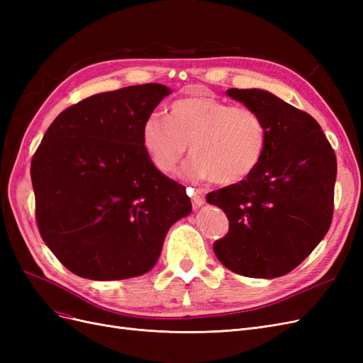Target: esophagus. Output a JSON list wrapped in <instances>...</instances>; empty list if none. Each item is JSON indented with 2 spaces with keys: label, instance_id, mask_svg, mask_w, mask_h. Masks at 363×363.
Wrapping results in <instances>:
<instances>
[{
  "label": "esophagus",
  "instance_id": "obj_1",
  "mask_svg": "<svg viewBox=\"0 0 363 363\" xmlns=\"http://www.w3.org/2000/svg\"><path fill=\"white\" fill-rule=\"evenodd\" d=\"M188 194H189V196H192L194 207H200V206L204 204V194H203V191H200V189L194 191L192 188H188Z\"/></svg>",
  "mask_w": 363,
  "mask_h": 363
}]
</instances>
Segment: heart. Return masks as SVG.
Wrapping results in <instances>:
<instances>
[{
    "instance_id": "b5f03b06",
    "label": "heart",
    "mask_w": 363,
    "mask_h": 363,
    "mask_svg": "<svg viewBox=\"0 0 363 363\" xmlns=\"http://www.w3.org/2000/svg\"><path fill=\"white\" fill-rule=\"evenodd\" d=\"M142 145L155 167L171 174L184 159L191 180L235 184L248 179L265 155L268 131L247 106H230L213 96H192L169 106L168 119L150 115L142 124Z\"/></svg>"
}]
</instances>
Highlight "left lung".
Returning <instances> with one entry per match:
<instances>
[{"label": "left lung", "instance_id": "left-lung-1", "mask_svg": "<svg viewBox=\"0 0 363 363\" xmlns=\"http://www.w3.org/2000/svg\"><path fill=\"white\" fill-rule=\"evenodd\" d=\"M256 111L268 142L248 179L207 194L223 208L228 233L213 244L225 268L252 279L291 272L328 232L333 216L336 156L321 125L262 89H228Z\"/></svg>", "mask_w": 363, "mask_h": 363}]
</instances>
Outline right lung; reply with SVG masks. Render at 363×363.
I'll return each mask as SVG.
<instances>
[{"label": "right lung", "mask_w": 363, "mask_h": 363, "mask_svg": "<svg viewBox=\"0 0 363 363\" xmlns=\"http://www.w3.org/2000/svg\"><path fill=\"white\" fill-rule=\"evenodd\" d=\"M171 89L159 83L96 94L63 111L31 160L43 242L77 276L148 272L169 227L192 211L184 186L142 145V124Z\"/></svg>", "instance_id": "obj_1"}]
</instances>
